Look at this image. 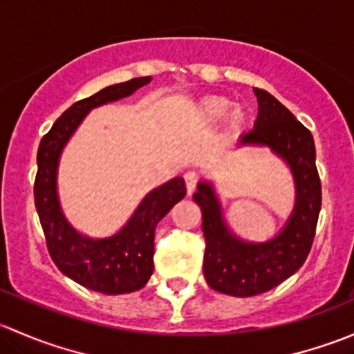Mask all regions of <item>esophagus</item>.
I'll use <instances>...</instances> for the list:
<instances>
[{
	"label": "esophagus",
	"mask_w": 354,
	"mask_h": 354,
	"mask_svg": "<svg viewBox=\"0 0 354 354\" xmlns=\"http://www.w3.org/2000/svg\"><path fill=\"white\" fill-rule=\"evenodd\" d=\"M197 183H198V174L195 171H188L185 174V185H187V194L192 195L195 190H197Z\"/></svg>",
	"instance_id": "34e87169"
}]
</instances>
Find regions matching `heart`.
Masks as SVG:
<instances>
[{
    "label": "heart",
    "mask_w": 354,
    "mask_h": 354,
    "mask_svg": "<svg viewBox=\"0 0 354 354\" xmlns=\"http://www.w3.org/2000/svg\"><path fill=\"white\" fill-rule=\"evenodd\" d=\"M233 108V101L230 97H224V95H207L202 101L198 102V118L200 121H203L205 124H214L219 120H223L230 109ZM246 121V114L241 108H234L230 113L227 118V127L230 130H240Z\"/></svg>",
    "instance_id": "1"
}]
</instances>
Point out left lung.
Here are the masks:
<instances>
[{
	"label": "left lung",
	"mask_w": 354,
	"mask_h": 354,
	"mask_svg": "<svg viewBox=\"0 0 354 354\" xmlns=\"http://www.w3.org/2000/svg\"><path fill=\"white\" fill-rule=\"evenodd\" d=\"M255 95L259 116L253 130L240 138V145H267L291 167L296 203L286 226L266 243H248L227 230L212 185L200 181L194 195L202 210L205 236L203 276L207 284L214 291L238 298L276 288L305 263L322 205L315 144L310 130L272 94L255 88Z\"/></svg>",
	"instance_id": "obj_1"
}]
</instances>
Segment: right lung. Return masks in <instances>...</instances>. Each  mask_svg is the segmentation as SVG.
Instances as JSON below:
<instances>
[{
    "label": "right lung",
    "instance_id": "add662e5",
    "mask_svg": "<svg viewBox=\"0 0 354 354\" xmlns=\"http://www.w3.org/2000/svg\"><path fill=\"white\" fill-rule=\"evenodd\" d=\"M151 80L152 77L131 78L75 102L56 120L39 144L34 198L49 255L56 267L75 283L104 295L133 292L151 279L156 226L174 203L185 198V180L173 178L157 187L142 200L123 230L111 238L94 240L77 233L63 216L56 188L59 156L88 111L128 97Z\"/></svg>",
    "mask_w": 354,
    "mask_h": 354
}]
</instances>
